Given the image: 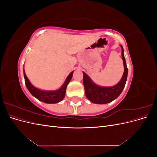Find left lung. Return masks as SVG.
<instances>
[{"instance_id": "1", "label": "left lung", "mask_w": 157, "mask_h": 157, "mask_svg": "<svg viewBox=\"0 0 157 157\" xmlns=\"http://www.w3.org/2000/svg\"><path fill=\"white\" fill-rule=\"evenodd\" d=\"M120 46L122 48V59L124 70L121 80L115 86L109 87L98 86L92 81L87 74L83 72V84L85 94L87 99L94 103L105 104L115 100L120 96L125 86L128 77V68L124 56V49L122 46Z\"/></svg>"}]
</instances>
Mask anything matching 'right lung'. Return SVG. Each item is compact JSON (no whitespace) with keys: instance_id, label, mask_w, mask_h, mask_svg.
<instances>
[{"instance_id":"obj_1","label":"right lung","mask_w":157,"mask_h":157,"mask_svg":"<svg viewBox=\"0 0 157 157\" xmlns=\"http://www.w3.org/2000/svg\"><path fill=\"white\" fill-rule=\"evenodd\" d=\"M73 71H72L66 78L64 84L61 87L56 90H51V91H46V90H42L35 87L29 81V78H27L25 71L23 69V75H24L25 83L26 86L29 90V92L33 96L39 100L46 103H57L61 100H63L65 96L66 88L70 80L72 78Z\"/></svg>"}]
</instances>
